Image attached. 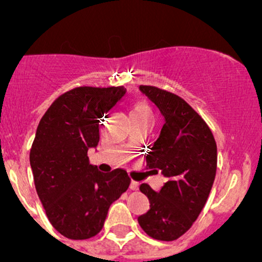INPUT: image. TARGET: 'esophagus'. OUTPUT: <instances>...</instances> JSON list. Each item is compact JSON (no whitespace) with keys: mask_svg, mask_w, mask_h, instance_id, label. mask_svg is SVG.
Listing matches in <instances>:
<instances>
[{"mask_svg":"<svg viewBox=\"0 0 262 262\" xmlns=\"http://www.w3.org/2000/svg\"><path fill=\"white\" fill-rule=\"evenodd\" d=\"M138 187H139V182H137V181H132L130 182V189L132 190H134V191H136V190H138Z\"/></svg>","mask_w":262,"mask_h":262,"instance_id":"1","label":"esophagus"}]
</instances>
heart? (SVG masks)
I'll return each instance as SVG.
<instances>
[{
  "instance_id": "b5f03b06",
  "label": "heart",
  "mask_w": 262,
  "mask_h": 262,
  "mask_svg": "<svg viewBox=\"0 0 262 262\" xmlns=\"http://www.w3.org/2000/svg\"><path fill=\"white\" fill-rule=\"evenodd\" d=\"M132 116H152L153 118V112L149 105L144 102H136L132 109Z\"/></svg>"
}]
</instances>
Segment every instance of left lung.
Returning <instances> with one entry per match:
<instances>
[{
  "label": "left lung",
  "mask_w": 262,
  "mask_h": 262,
  "mask_svg": "<svg viewBox=\"0 0 262 262\" xmlns=\"http://www.w3.org/2000/svg\"><path fill=\"white\" fill-rule=\"evenodd\" d=\"M139 89L165 116L147 168L161 171L168 181L158 192L148 184L139 186L150 208L138 222L152 238L175 241L191 228L207 203L216 172V143L204 119L180 96L156 86Z\"/></svg>",
  "instance_id": "obj_1"
}]
</instances>
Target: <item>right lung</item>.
<instances>
[{
    "mask_svg": "<svg viewBox=\"0 0 262 262\" xmlns=\"http://www.w3.org/2000/svg\"><path fill=\"white\" fill-rule=\"evenodd\" d=\"M124 86H80L60 95L41 118L30 149L36 192L52 226L70 239H89L128 190L123 168L100 172L87 150L100 141V121L124 96Z\"/></svg>",
    "mask_w": 262,
    "mask_h": 262,
    "instance_id": "add662e5",
    "label": "right lung"
}]
</instances>
